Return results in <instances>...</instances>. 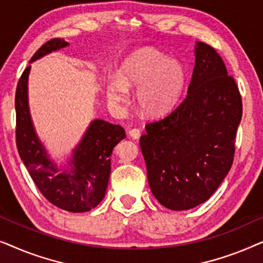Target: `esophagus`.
<instances>
[{
  "instance_id": "esophagus-1",
  "label": "esophagus",
  "mask_w": 263,
  "mask_h": 263,
  "mask_svg": "<svg viewBox=\"0 0 263 263\" xmlns=\"http://www.w3.org/2000/svg\"><path fill=\"white\" fill-rule=\"evenodd\" d=\"M129 136H130L132 139L138 140L140 136H141V132H140V129H138V128L130 129V130H129Z\"/></svg>"
}]
</instances>
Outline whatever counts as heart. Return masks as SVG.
Wrapping results in <instances>:
<instances>
[{
  "instance_id": "heart-1",
  "label": "heart",
  "mask_w": 263,
  "mask_h": 263,
  "mask_svg": "<svg viewBox=\"0 0 263 263\" xmlns=\"http://www.w3.org/2000/svg\"><path fill=\"white\" fill-rule=\"evenodd\" d=\"M188 82V70L179 60L152 48H142L130 53L122 64L120 77L110 78L107 98L112 104L129 99V89H136L139 109L148 116L168 112L178 102Z\"/></svg>"
}]
</instances>
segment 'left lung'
Returning a JSON list of instances; mask_svg holds the SVG:
<instances>
[{
	"label": "left lung",
	"instance_id": "left-lung-1",
	"mask_svg": "<svg viewBox=\"0 0 263 263\" xmlns=\"http://www.w3.org/2000/svg\"><path fill=\"white\" fill-rule=\"evenodd\" d=\"M242 98L224 61L196 42L195 67L184 100L140 139L153 195L172 211L203 203L224 181L233 163Z\"/></svg>",
	"mask_w": 263,
	"mask_h": 263
}]
</instances>
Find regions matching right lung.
<instances>
[{
    "mask_svg": "<svg viewBox=\"0 0 263 263\" xmlns=\"http://www.w3.org/2000/svg\"><path fill=\"white\" fill-rule=\"evenodd\" d=\"M69 45L61 38L46 42L30 62ZM31 66L24 70L15 93L16 147L28 174L46 200L61 210L82 213L97 207L106 193L111 172V154L125 138L124 129L104 120L89 123L81 141L73 149L69 166L59 168L50 159L35 134L28 109L27 81Z\"/></svg>",
    "mask_w": 263,
    "mask_h": 263,
    "instance_id": "obj_1",
    "label": "right lung"
}]
</instances>
